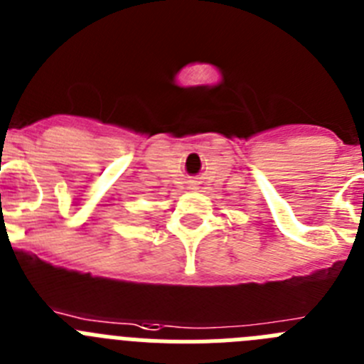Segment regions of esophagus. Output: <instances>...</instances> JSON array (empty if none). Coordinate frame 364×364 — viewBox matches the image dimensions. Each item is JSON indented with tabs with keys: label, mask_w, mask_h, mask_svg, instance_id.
I'll return each instance as SVG.
<instances>
[{
	"label": "esophagus",
	"mask_w": 364,
	"mask_h": 364,
	"mask_svg": "<svg viewBox=\"0 0 364 364\" xmlns=\"http://www.w3.org/2000/svg\"><path fill=\"white\" fill-rule=\"evenodd\" d=\"M197 186H198L197 180H189V182H188V188L189 189H197Z\"/></svg>",
	"instance_id": "esophagus-1"
}]
</instances>
